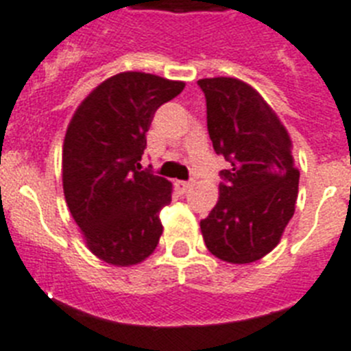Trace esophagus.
<instances>
[{
	"instance_id": "esophagus-1",
	"label": "esophagus",
	"mask_w": 351,
	"mask_h": 351,
	"mask_svg": "<svg viewBox=\"0 0 351 351\" xmlns=\"http://www.w3.org/2000/svg\"><path fill=\"white\" fill-rule=\"evenodd\" d=\"M175 187H176V191H178V194H184L191 189V182L178 180V182H175Z\"/></svg>"
}]
</instances>
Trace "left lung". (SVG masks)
<instances>
[{
	"label": "left lung",
	"mask_w": 351,
	"mask_h": 351,
	"mask_svg": "<svg viewBox=\"0 0 351 351\" xmlns=\"http://www.w3.org/2000/svg\"><path fill=\"white\" fill-rule=\"evenodd\" d=\"M207 101V128L217 155L219 199L199 221L208 252L248 264L275 248L294 214L300 171L280 119L257 90L237 78L198 82Z\"/></svg>",
	"instance_id": "left-lung-1"
}]
</instances>
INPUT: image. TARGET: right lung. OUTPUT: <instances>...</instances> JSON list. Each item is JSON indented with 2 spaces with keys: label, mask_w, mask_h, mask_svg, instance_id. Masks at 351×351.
<instances>
[{
  "label": "right lung",
  "mask_w": 351,
  "mask_h": 351,
  "mask_svg": "<svg viewBox=\"0 0 351 351\" xmlns=\"http://www.w3.org/2000/svg\"><path fill=\"white\" fill-rule=\"evenodd\" d=\"M184 87L146 73H119L82 101L67 126L64 196L89 250L107 264H139L157 248L158 212L171 203V184L141 169V158L155 110Z\"/></svg>",
  "instance_id": "right-lung-1"
}]
</instances>
